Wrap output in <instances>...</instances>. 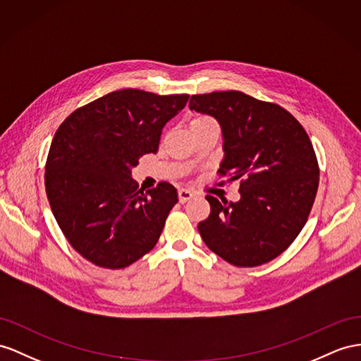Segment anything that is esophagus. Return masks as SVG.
I'll return each instance as SVG.
<instances>
[{
    "mask_svg": "<svg viewBox=\"0 0 361 361\" xmlns=\"http://www.w3.org/2000/svg\"><path fill=\"white\" fill-rule=\"evenodd\" d=\"M193 197H195V193H193L189 189H180L178 190V200H180V202H186V201L192 200Z\"/></svg>",
    "mask_w": 361,
    "mask_h": 361,
    "instance_id": "obj_1",
    "label": "esophagus"
}]
</instances>
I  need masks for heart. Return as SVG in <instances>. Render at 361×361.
I'll use <instances>...</instances> for the list:
<instances>
[{
  "label": "heart",
  "mask_w": 361,
  "mask_h": 361,
  "mask_svg": "<svg viewBox=\"0 0 361 361\" xmlns=\"http://www.w3.org/2000/svg\"><path fill=\"white\" fill-rule=\"evenodd\" d=\"M204 118H209V117H198V118H195V120H204Z\"/></svg>",
  "instance_id": "heart-1"
}]
</instances>
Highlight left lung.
Returning a JSON list of instances; mask_svg holds the SVG:
<instances>
[{
	"instance_id": "1",
	"label": "left lung",
	"mask_w": 361,
	"mask_h": 361,
	"mask_svg": "<svg viewBox=\"0 0 361 361\" xmlns=\"http://www.w3.org/2000/svg\"><path fill=\"white\" fill-rule=\"evenodd\" d=\"M189 108L216 118L224 151L218 172L241 180L236 202L206 197L202 241L236 267L273 261L300 233L317 193L319 164L307 131L282 106L241 91L193 94Z\"/></svg>"
}]
</instances>
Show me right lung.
<instances>
[{
    "label": "right lung",
    "mask_w": 361,
    "mask_h": 361,
    "mask_svg": "<svg viewBox=\"0 0 361 361\" xmlns=\"http://www.w3.org/2000/svg\"><path fill=\"white\" fill-rule=\"evenodd\" d=\"M188 94L118 90L80 106L58 128L45 164V192L62 233L102 269L134 264L159 241L178 202L172 184L138 189L131 169L155 154L163 126Z\"/></svg>",
    "instance_id": "add662e5"
}]
</instances>
